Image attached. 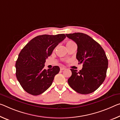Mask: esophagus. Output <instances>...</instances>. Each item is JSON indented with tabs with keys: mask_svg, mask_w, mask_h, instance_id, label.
<instances>
[{
	"mask_svg": "<svg viewBox=\"0 0 120 120\" xmlns=\"http://www.w3.org/2000/svg\"><path fill=\"white\" fill-rule=\"evenodd\" d=\"M66 68H64V67H60V70H64V69H65Z\"/></svg>",
	"mask_w": 120,
	"mask_h": 120,
	"instance_id": "esophagus-1",
	"label": "esophagus"
}]
</instances>
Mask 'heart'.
Here are the masks:
<instances>
[{
    "instance_id": "b5f03b06",
    "label": "heart",
    "mask_w": 120,
    "mask_h": 120,
    "mask_svg": "<svg viewBox=\"0 0 120 120\" xmlns=\"http://www.w3.org/2000/svg\"><path fill=\"white\" fill-rule=\"evenodd\" d=\"M72 43H74L73 41H68V42L67 43V45H69V44H72Z\"/></svg>"
}]
</instances>
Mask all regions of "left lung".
Instances as JSON below:
<instances>
[{
    "instance_id": "obj_1",
    "label": "left lung",
    "mask_w": 120,
    "mask_h": 120,
    "mask_svg": "<svg viewBox=\"0 0 120 120\" xmlns=\"http://www.w3.org/2000/svg\"><path fill=\"white\" fill-rule=\"evenodd\" d=\"M77 45L76 59L83 68L79 71L70 69L71 76L68 79L69 86L81 94L96 91L105 79L108 59L99 44L86 34L77 33L66 34Z\"/></svg>"
}]
</instances>
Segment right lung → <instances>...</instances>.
Masks as SVG:
<instances>
[{
	"instance_id": "add662e5",
	"label": "right lung",
	"mask_w": 120,
	"mask_h": 120,
	"mask_svg": "<svg viewBox=\"0 0 120 120\" xmlns=\"http://www.w3.org/2000/svg\"><path fill=\"white\" fill-rule=\"evenodd\" d=\"M66 37L64 34L38 36L21 51L16 61V76L28 94H41L52 85L60 68L55 66L46 70L44 69V64L55 47Z\"/></svg>"
}]
</instances>
